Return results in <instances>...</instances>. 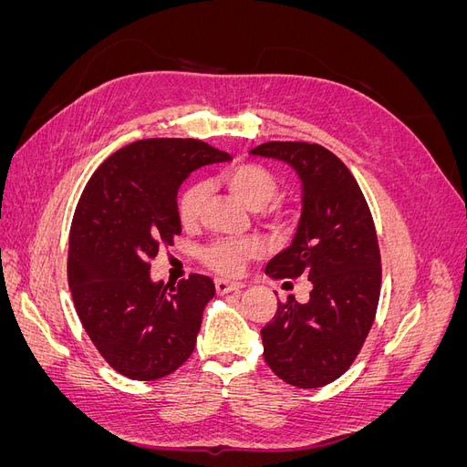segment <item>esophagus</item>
Segmentation results:
<instances>
[{"label": "esophagus", "mask_w": 467, "mask_h": 467, "mask_svg": "<svg viewBox=\"0 0 467 467\" xmlns=\"http://www.w3.org/2000/svg\"><path fill=\"white\" fill-rule=\"evenodd\" d=\"M216 292L218 294H228V292H239V290H244L245 286L242 285V282H228V280H223V278H216Z\"/></svg>", "instance_id": "1"}]
</instances>
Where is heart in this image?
<instances>
[{"label":"heart","instance_id":"b5f03b06","mask_svg":"<svg viewBox=\"0 0 467 467\" xmlns=\"http://www.w3.org/2000/svg\"><path fill=\"white\" fill-rule=\"evenodd\" d=\"M220 185L225 187L235 201L242 202L247 210L261 212L273 206L280 194V181L266 167L257 163H234L220 169L218 173ZM208 201V187L204 182H192L182 191L177 212L179 220L185 228H192L199 223L204 204ZM285 216L280 212L271 214V225L275 230L285 228ZM259 244L255 242H218L212 245L204 261L208 266L222 275H239L247 259L255 257L259 253Z\"/></svg>","mask_w":467,"mask_h":467}]
</instances>
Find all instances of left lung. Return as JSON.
Wrapping results in <instances>:
<instances>
[{
    "label": "left lung",
    "mask_w": 467,
    "mask_h": 467,
    "mask_svg": "<svg viewBox=\"0 0 467 467\" xmlns=\"http://www.w3.org/2000/svg\"><path fill=\"white\" fill-rule=\"evenodd\" d=\"M249 153L286 163L302 182L292 244L265 273L312 282L306 304L278 302L261 329L263 357L290 386H327L348 370L376 317L381 266L370 208L348 167L319 144L266 142Z\"/></svg>",
    "instance_id": "obj_1"
}]
</instances>
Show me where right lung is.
Masks as SVG:
<instances>
[{
    "label": "right lung",
    "instance_id": "add662e5",
    "mask_svg": "<svg viewBox=\"0 0 467 467\" xmlns=\"http://www.w3.org/2000/svg\"><path fill=\"white\" fill-rule=\"evenodd\" d=\"M232 155L192 138H148L99 165L69 230L67 282L83 329L126 378L175 372L196 345L214 282H155L150 263L181 234L177 192L194 169Z\"/></svg>",
    "mask_w": 467,
    "mask_h": 467
}]
</instances>
